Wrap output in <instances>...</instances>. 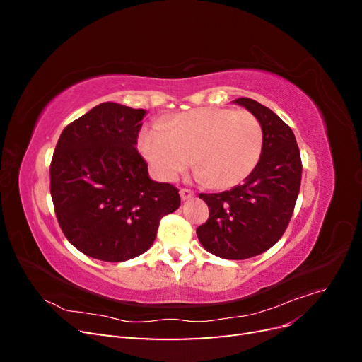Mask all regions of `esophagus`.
Instances as JSON below:
<instances>
[{
	"instance_id": "1",
	"label": "esophagus",
	"mask_w": 362,
	"mask_h": 362,
	"mask_svg": "<svg viewBox=\"0 0 362 362\" xmlns=\"http://www.w3.org/2000/svg\"><path fill=\"white\" fill-rule=\"evenodd\" d=\"M180 196H181L182 201H187V199H192V198H193L194 193H193L192 190H189V189H181V190H180Z\"/></svg>"
}]
</instances>
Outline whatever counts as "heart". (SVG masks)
Here are the masks:
<instances>
[{
  "label": "heart",
  "instance_id": "heart-1",
  "mask_svg": "<svg viewBox=\"0 0 362 362\" xmlns=\"http://www.w3.org/2000/svg\"><path fill=\"white\" fill-rule=\"evenodd\" d=\"M137 146L160 181H173L194 163L199 178L233 187L259 161L262 127L247 110L199 107L175 116L168 125L144 127Z\"/></svg>",
  "mask_w": 362,
  "mask_h": 362
}]
</instances>
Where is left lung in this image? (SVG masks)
<instances>
[{
	"label": "left lung",
	"mask_w": 362,
	"mask_h": 362,
	"mask_svg": "<svg viewBox=\"0 0 362 362\" xmlns=\"http://www.w3.org/2000/svg\"><path fill=\"white\" fill-rule=\"evenodd\" d=\"M235 104L262 127L259 161L243 184L222 193H201L210 210L196 234L210 254L226 259L257 257L286 233L300 190L302 161L291 128L270 108L250 98Z\"/></svg>",
	"instance_id": "1"
}]
</instances>
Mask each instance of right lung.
Here are the masks:
<instances>
[{
	"label": "right lung",
	"instance_id": "1",
	"mask_svg": "<svg viewBox=\"0 0 362 362\" xmlns=\"http://www.w3.org/2000/svg\"><path fill=\"white\" fill-rule=\"evenodd\" d=\"M144 108L103 103L63 129L49 178L54 210L69 243L108 262L136 258L154 243L178 189L149 178L136 149Z\"/></svg>",
	"mask_w": 362,
	"mask_h": 362
}]
</instances>
